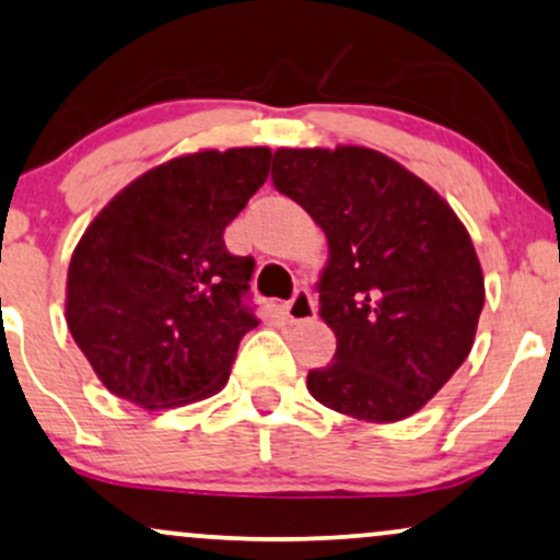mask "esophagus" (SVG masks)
Here are the masks:
<instances>
[{
  "label": "esophagus",
  "mask_w": 560,
  "mask_h": 560,
  "mask_svg": "<svg viewBox=\"0 0 560 560\" xmlns=\"http://www.w3.org/2000/svg\"><path fill=\"white\" fill-rule=\"evenodd\" d=\"M284 315L289 323H305L315 318V300L307 289H298L294 298L284 305Z\"/></svg>",
  "instance_id": "34e87169"
}]
</instances>
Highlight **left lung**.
I'll use <instances>...</instances> for the list:
<instances>
[{
  "mask_svg": "<svg viewBox=\"0 0 560 560\" xmlns=\"http://www.w3.org/2000/svg\"><path fill=\"white\" fill-rule=\"evenodd\" d=\"M271 177L328 240L315 289L336 354L307 373L313 399L365 422L420 412L475 345L485 279L467 226L365 145L279 148Z\"/></svg>",
  "mask_w": 560,
  "mask_h": 560,
  "instance_id": "left-lung-1",
  "label": "left lung"
}]
</instances>
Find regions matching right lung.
<instances>
[{"label": "right lung", "mask_w": 560, "mask_h": 560, "mask_svg": "<svg viewBox=\"0 0 560 560\" xmlns=\"http://www.w3.org/2000/svg\"><path fill=\"white\" fill-rule=\"evenodd\" d=\"M271 148L185 153L101 208L67 268L65 318L96 378L143 409L208 399L258 326L242 305L253 258L224 229L268 177Z\"/></svg>", "instance_id": "right-lung-1"}]
</instances>
